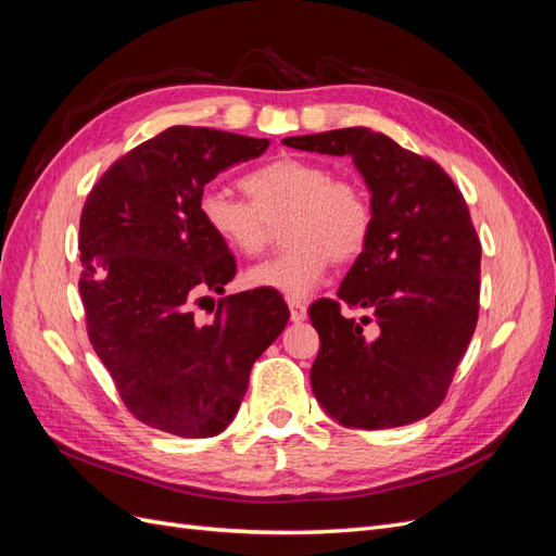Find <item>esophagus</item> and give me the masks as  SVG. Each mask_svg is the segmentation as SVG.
<instances>
[{
	"label": "esophagus",
	"instance_id": "34e87169",
	"mask_svg": "<svg viewBox=\"0 0 556 556\" xmlns=\"http://www.w3.org/2000/svg\"><path fill=\"white\" fill-rule=\"evenodd\" d=\"M288 306H290V319L292 323H304V319L308 317V308H306V304L304 301H288Z\"/></svg>",
	"mask_w": 556,
	"mask_h": 556
}]
</instances>
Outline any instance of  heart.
<instances>
[{"instance_id":"1","label":"heart","mask_w":556,"mask_h":556,"mask_svg":"<svg viewBox=\"0 0 556 556\" xmlns=\"http://www.w3.org/2000/svg\"><path fill=\"white\" fill-rule=\"evenodd\" d=\"M248 201L220 185H206L197 211L211 237L239 257L264 250L274 223H282L278 257L245 271V285L306 299L325 280L329 264L355 260L374 227L371 201L357 182L333 178L323 162L280 157L241 178Z\"/></svg>"}]
</instances>
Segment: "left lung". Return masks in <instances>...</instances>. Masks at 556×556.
<instances>
[{
	"instance_id": "obj_1",
	"label": "left lung",
	"mask_w": 556,
	"mask_h": 556,
	"mask_svg": "<svg viewBox=\"0 0 556 556\" xmlns=\"http://www.w3.org/2000/svg\"><path fill=\"white\" fill-rule=\"evenodd\" d=\"M282 143L352 157L371 192V237L339 299L308 311L319 333L313 394L350 429L417 422L443 403L478 325L482 248L466 201L439 164L368 127ZM343 305L367 315L345 318Z\"/></svg>"
}]
</instances>
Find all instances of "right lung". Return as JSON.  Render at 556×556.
Returning <instances> with one entry per match:
<instances>
[{"label": "right lung", "mask_w": 556, "mask_h": 556, "mask_svg": "<svg viewBox=\"0 0 556 556\" xmlns=\"http://www.w3.org/2000/svg\"><path fill=\"white\" fill-rule=\"evenodd\" d=\"M266 148L268 139L169 127L111 164L83 206L78 290L90 343L148 427L182 439L225 431L252 362L288 325V306L255 290L220 299L211 323L194 313L237 274L201 223L199 194Z\"/></svg>", "instance_id": "right-lung-1"}]
</instances>
